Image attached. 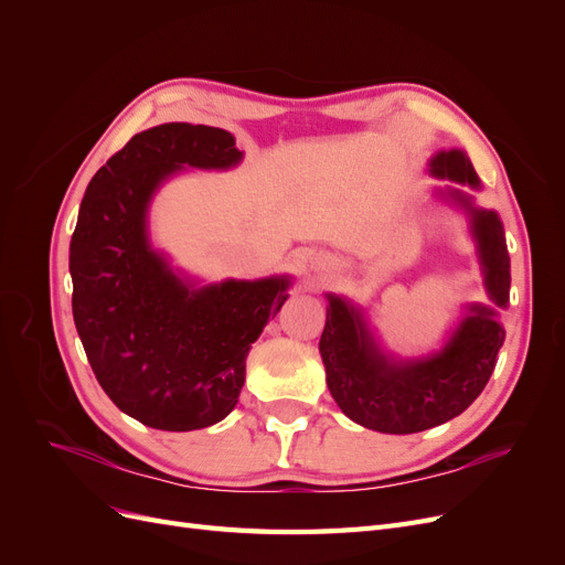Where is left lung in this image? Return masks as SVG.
I'll use <instances>...</instances> for the list:
<instances>
[{"label": "left lung", "mask_w": 565, "mask_h": 565, "mask_svg": "<svg viewBox=\"0 0 565 565\" xmlns=\"http://www.w3.org/2000/svg\"><path fill=\"white\" fill-rule=\"evenodd\" d=\"M431 172L478 188V177L461 150L438 152ZM471 212V226L486 268V287L498 306L509 301V254L494 212L476 210L467 195L450 193ZM504 328L486 306H471L446 349L431 358L391 363L374 344L361 311L330 297L320 337L328 388L341 413L382 434H417L448 422L481 396L498 365Z\"/></svg>", "instance_id": "8db88e82"}]
</instances>
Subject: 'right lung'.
<instances>
[{"label":"right lung","instance_id":"1","mask_svg":"<svg viewBox=\"0 0 565 565\" xmlns=\"http://www.w3.org/2000/svg\"><path fill=\"white\" fill-rule=\"evenodd\" d=\"M241 158L224 129L152 127L98 169L79 204L75 328L100 388L152 429L193 431L224 419L245 384L249 347L287 299V278L191 289L148 245V202L169 174Z\"/></svg>","mask_w":565,"mask_h":565}]
</instances>
